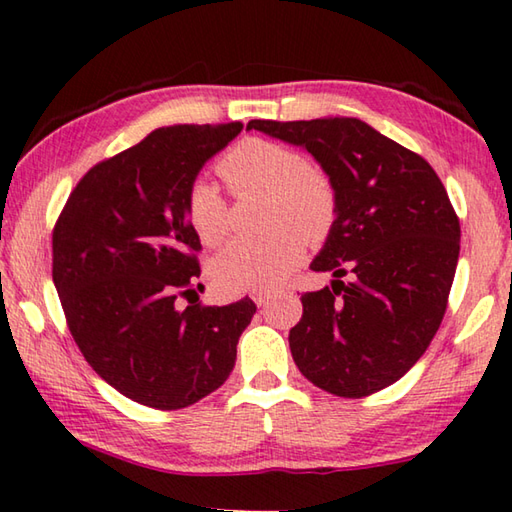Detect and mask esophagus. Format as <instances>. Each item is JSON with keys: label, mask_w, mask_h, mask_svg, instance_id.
Returning <instances> with one entry per match:
<instances>
[{"label": "esophagus", "mask_w": 512, "mask_h": 512, "mask_svg": "<svg viewBox=\"0 0 512 512\" xmlns=\"http://www.w3.org/2000/svg\"><path fill=\"white\" fill-rule=\"evenodd\" d=\"M253 300H255L257 307H264V305H268V300H271V293H268V291H255L253 293Z\"/></svg>", "instance_id": "esophagus-1"}]
</instances>
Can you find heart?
<instances>
[{"mask_svg":"<svg viewBox=\"0 0 512 512\" xmlns=\"http://www.w3.org/2000/svg\"><path fill=\"white\" fill-rule=\"evenodd\" d=\"M219 173L237 194L268 192V235L235 239L212 259L210 277L221 293L268 291L287 280L309 244H323L334 230L339 196L323 171L284 144L246 140L219 162ZM187 221L205 246H216L230 230V205L210 178H196L185 198Z\"/></svg>","mask_w":512,"mask_h":512,"instance_id":"heart-1","label":"heart"}]
</instances>
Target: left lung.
<instances>
[{
    "instance_id": "obj_1",
    "label": "left lung",
    "mask_w": 512,
    "mask_h": 512,
    "mask_svg": "<svg viewBox=\"0 0 512 512\" xmlns=\"http://www.w3.org/2000/svg\"><path fill=\"white\" fill-rule=\"evenodd\" d=\"M246 128L307 149L339 196L334 230L311 262L336 280L300 298L293 361L339 397L395 384L436 336L454 282L461 225L443 183L418 153L354 117L253 119Z\"/></svg>"
}]
</instances>
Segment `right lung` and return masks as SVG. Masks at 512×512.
Here are the masks:
<instances>
[{
  "label": "right lung",
  "instance_id": "1",
  "mask_svg": "<svg viewBox=\"0 0 512 512\" xmlns=\"http://www.w3.org/2000/svg\"><path fill=\"white\" fill-rule=\"evenodd\" d=\"M241 128H158L94 164L56 221L51 275L69 332L101 379L151 409H185L216 391L257 311L250 298L225 307L189 300H198L201 239L185 198ZM178 297L190 307L178 310Z\"/></svg>",
  "mask_w": 512,
  "mask_h": 512
}]
</instances>
